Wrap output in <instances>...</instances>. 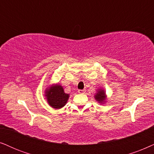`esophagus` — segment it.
I'll list each match as a JSON object with an SVG mask.
<instances>
[{
  "label": "esophagus",
  "instance_id": "esophagus-1",
  "mask_svg": "<svg viewBox=\"0 0 154 154\" xmlns=\"http://www.w3.org/2000/svg\"><path fill=\"white\" fill-rule=\"evenodd\" d=\"M85 90H82V89H79V90H78V93L79 94H85Z\"/></svg>",
  "mask_w": 154,
  "mask_h": 154
}]
</instances>
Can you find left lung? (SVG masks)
Returning a JSON list of instances; mask_svg holds the SVG:
<instances>
[{"label":"left lung","mask_w":154,"mask_h":154,"mask_svg":"<svg viewBox=\"0 0 154 154\" xmlns=\"http://www.w3.org/2000/svg\"><path fill=\"white\" fill-rule=\"evenodd\" d=\"M94 98L96 100V101H98L100 103H104L106 102V92L103 89H98L96 94L94 96Z\"/></svg>","instance_id":"1"}]
</instances>
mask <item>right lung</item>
I'll list each match as a JSON object with an SVG mask.
<instances>
[{"mask_svg":"<svg viewBox=\"0 0 154 154\" xmlns=\"http://www.w3.org/2000/svg\"><path fill=\"white\" fill-rule=\"evenodd\" d=\"M45 94L49 106L56 109H60L65 106L69 97L68 94L65 93L62 86L58 84L47 88Z\"/></svg>","mask_w":154,"mask_h":154,"instance_id":"obj_1","label":"right lung"}]
</instances>
